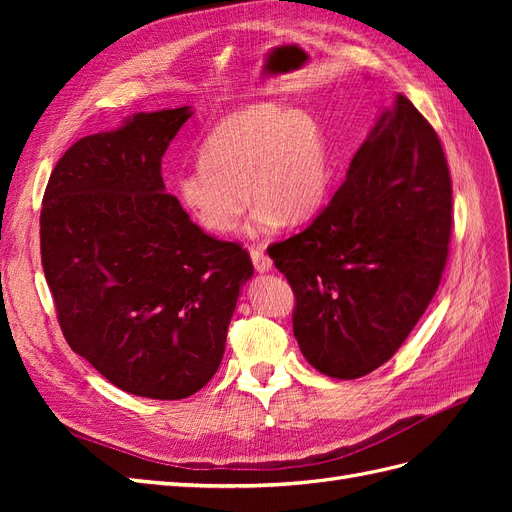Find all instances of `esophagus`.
Returning <instances> with one entry per match:
<instances>
[{"label": "esophagus", "instance_id": "1", "mask_svg": "<svg viewBox=\"0 0 512 512\" xmlns=\"http://www.w3.org/2000/svg\"><path fill=\"white\" fill-rule=\"evenodd\" d=\"M250 256H252V262H254V269H256L258 273H267V271H271V267H273V260H271V258H269V254L265 252V247L252 245Z\"/></svg>", "mask_w": 512, "mask_h": 512}]
</instances>
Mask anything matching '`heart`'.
Returning <instances> with one entry per match:
<instances>
[{"label": "heart", "mask_w": 512, "mask_h": 512, "mask_svg": "<svg viewBox=\"0 0 512 512\" xmlns=\"http://www.w3.org/2000/svg\"><path fill=\"white\" fill-rule=\"evenodd\" d=\"M175 192L181 207L213 235L237 226L252 200L247 232L269 235L284 220L312 218L329 190V149L318 121L297 108L254 104L215 126ZM248 196L245 197L244 194Z\"/></svg>", "instance_id": "1"}]
</instances>
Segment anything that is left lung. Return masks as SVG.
Masks as SVG:
<instances>
[{"label": "left lung", "mask_w": 512, "mask_h": 512, "mask_svg": "<svg viewBox=\"0 0 512 512\" xmlns=\"http://www.w3.org/2000/svg\"><path fill=\"white\" fill-rule=\"evenodd\" d=\"M451 224L440 138L397 94L331 203L269 250L297 299L292 331L309 365L354 380L389 361L440 286Z\"/></svg>", "instance_id": "1"}]
</instances>
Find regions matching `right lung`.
Here are the masks:
<instances>
[{"label":"right lung","mask_w":512,"mask_h":512,"mask_svg":"<svg viewBox=\"0 0 512 512\" xmlns=\"http://www.w3.org/2000/svg\"><path fill=\"white\" fill-rule=\"evenodd\" d=\"M190 106L76 141L46 185L40 252L70 348L117 389L190 397L215 376L254 267L168 194L162 156Z\"/></svg>","instance_id":"add662e5"}]
</instances>
